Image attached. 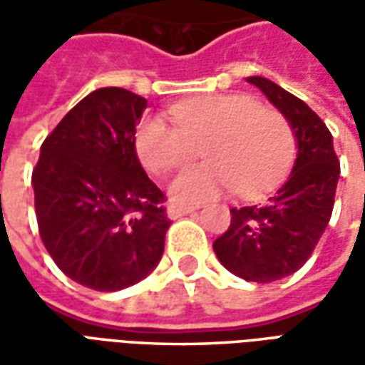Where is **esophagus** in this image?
Returning <instances> with one entry per match:
<instances>
[{"label": "esophagus", "mask_w": 365, "mask_h": 365, "mask_svg": "<svg viewBox=\"0 0 365 365\" xmlns=\"http://www.w3.org/2000/svg\"><path fill=\"white\" fill-rule=\"evenodd\" d=\"M193 211H197V207L193 205H175V203H170L168 205V217L170 219H180L183 215H190Z\"/></svg>", "instance_id": "obj_1"}]
</instances>
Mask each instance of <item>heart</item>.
I'll use <instances>...</instances> for the list:
<instances>
[{
    "instance_id": "b5f03b06",
    "label": "heart",
    "mask_w": 365,
    "mask_h": 365,
    "mask_svg": "<svg viewBox=\"0 0 365 365\" xmlns=\"http://www.w3.org/2000/svg\"><path fill=\"white\" fill-rule=\"evenodd\" d=\"M170 127L158 117L144 119L135 135L143 166L166 172L193 156L201 144L203 164L183 168L170 180L168 193L180 205H199L222 193L245 197L266 193L287 174L295 136L277 111L240 93H209L170 105Z\"/></svg>"
}]
</instances>
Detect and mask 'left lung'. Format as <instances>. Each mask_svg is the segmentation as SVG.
<instances>
[{
	"mask_svg": "<svg viewBox=\"0 0 365 365\" xmlns=\"http://www.w3.org/2000/svg\"><path fill=\"white\" fill-rule=\"evenodd\" d=\"M246 82L289 123L297 158L266 203L230 209L229 230L215 240L213 250L230 274L269 283L295 274L313 254L332 215L340 164L330 130L305 101L262 76Z\"/></svg>",
	"mask_w": 365,
	"mask_h": 365,
	"instance_id": "left-lung-1",
	"label": "left lung"
}]
</instances>
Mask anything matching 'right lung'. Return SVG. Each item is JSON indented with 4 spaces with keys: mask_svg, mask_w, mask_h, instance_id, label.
<instances>
[{
    "mask_svg": "<svg viewBox=\"0 0 365 365\" xmlns=\"http://www.w3.org/2000/svg\"><path fill=\"white\" fill-rule=\"evenodd\" d=\"M146 105L123 88L91 91L46 136L33 172L44 248L70 279L90 289L135 285L164 254V193L135 148Z\"/></svg>",
    "mask_w": 365,
    "mask_h": 365,
    "instance_id": "obj_1",
    "label": "right lung"
}]
</instances>
